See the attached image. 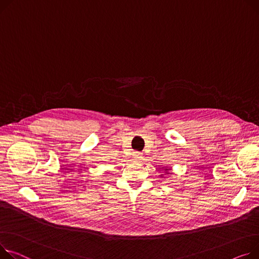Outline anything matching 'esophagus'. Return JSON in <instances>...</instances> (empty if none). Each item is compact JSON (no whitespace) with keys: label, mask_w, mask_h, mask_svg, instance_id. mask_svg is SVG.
I'll use <instances>...</instances> for the list:
<instances>
[{"label":"esophagus","mask_w":259,"mask_h":259,"mask_svg":"<svg viewBox=\"0 0 259 259\" xmlns=\"http://www.w3.org/2000/svg\"><path fill=\"white\" fill-rule=\"evenodd\" d=\"M133 158H134L135 160H142V159H143V153H141V152H135V153L133 154Z\"/></svg>","instance_id":"1"}]
</instances>
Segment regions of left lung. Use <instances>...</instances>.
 Returning a JSON list of instances; mask_svg holds the SVG:
<instances>
[{
    "instance_id": "left-lung-1",
    "label": "left lung",
    "mask_w": 259,
    "mask_h": 259,
    "mask_svg": "<svg viewBox=\"0 0 259 259\" xmlns=\"http://www.w3.org/2000/svg\"><path fill=\"white\" fill-rule=\"evenodd\" d=\"M164 171H165V173H166V174H168V171H167V168H165V169H164Z\"/></svg>"
}]
</instances>
